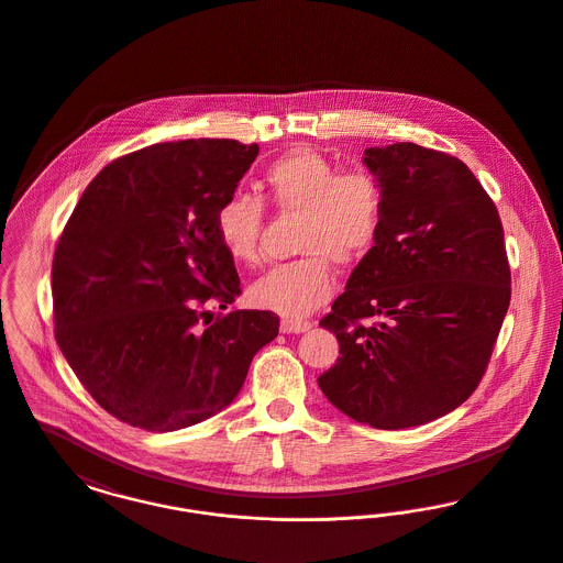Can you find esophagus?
<instances>
[{
	"instance_id": "1",
	"label": "esophagus",
	"mask_w": 563,
	"mask_h": 563,
	"mask_svg": "<svg viewBox=\"0 0 563 563\" xmlns=\"http://www.w3.org/2000/svg\"><path fill=\"white\" fill-rule=\"evenodd\" d=\"M312 327L310 321H291V319H283L280 321V331L283 333H303Z\"/></svg>"
}]
</instances>
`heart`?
Listing matches in <instances>:
<instances>
[{"instance_id":"obj_1","label":"heart","mask_w":563,"mask_h":563,"mask_svg":"<svg viewBox=\"0 0 563 563\" xmlns=\"http://www.w3.org/2000/svg\"><path fill=\"white\" fill-rule=\"evenodd\" d=\"M264 186L278 213L303 217L297 232V253L303 257L257 278L249 299L255 308L297 321L331 299L335 291L331 262L350 268L374 251L384 228L386 196L372 173H344L310 147L272 162ZM264 230L266 202L255 194L234 191L214 211L217 241L241 266L260 262Z\"/></svg>"}]
</instances>
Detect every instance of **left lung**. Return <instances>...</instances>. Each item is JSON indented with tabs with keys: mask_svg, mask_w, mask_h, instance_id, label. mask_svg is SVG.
I'll use <instances>...</instances> for the list:
<instances>
[{
	"mask_svg": "<svg viewBox=\"0 0 563 563\" xmlns=\"http://www.w3.org/2000/svg\"><path fill=\"white\" fill-rule=\"evenodd\" d=\"M386 196L374 251L321 324L342 356L324 397L374 429L427 424L479 386L510 301L494 200L455 156L416 143L365 150Z\"/></svg>",
	"mask_w": 563,
	"mask_h": 563,
	"instance_id": "1",
	"label": "left lung"
}]
</instances>
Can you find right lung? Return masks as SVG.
Instances as JSON below:
<instances>
[{
    "mask_svg": "<svg viewBox=\"0 0 563 563\" xmlns=\"http://www.w3.org/2000/svg\"><path fill=\"white\" fill-rule=\"evenodd\" d=\"M257 143L186 139L120 156L88 184L53 260L56 344L108 413L152 432L198 424L234 401L255 352L278 335L241 291L214 211Z\"/></svg>",
    "mask_w": 563,
    "mask_h": 563,
    "instance_id": "add662e5",
    "label": "right lung"
}]
</instances>
